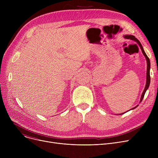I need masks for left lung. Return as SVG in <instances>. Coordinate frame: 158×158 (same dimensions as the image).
<instances>
[{"label": "left lung", "instance_id": "1", "mask_svg": "<svg viewBox=\"0 0 158 158\" xmlns=\"http://www.w3.org/2000/svg\"><path fill=\"white\" fill-rule=\"evenodd\" d=\"M123 37L125 38H126V39H130V40H134V41H136V42H137V44H138L139 45V46L140 47V48H141V50H142V52L143 54L144 55V56L145 57L146 60H147V80H146V85H145V89H144V90H143V93H142V96H141L140 101H139V102H141L142 101V100H143V97H144V95H145V92H146V91H147V89L148 88L149 85H150V82H151V77H150L151 63H150V60H149V58L148 57V56H147V54H145V51H144L143 48L142 44H141V43L139 42V41L137 38H135V36H133V35H125ZM138 105L136 106H135V107H133V108H132L131 110H134L135 108H136V107H138ZM123 113H122V114H123Z\"/></svg>", "mask_w": 158, "mask_h": 158}]
</instances>
